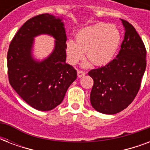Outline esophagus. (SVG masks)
Masks as SVG:
<instances>
[{
    "mask_svg": "<svg viewBox=\"0 0 150 150\" xmlns=\"http://www.w3.org/2000/svg\"><path fill=\"white\" fill-rule=\"evenodd\" d=\"M77 75H78V77L79 78H81L82 76H84L86 75V72L83 71H81V70H78L77 71Z\"/></svg>",
    "mask_w": 150,
    "mask_h": 150,
    "instance_id": "esophagus-1",
    "label": "esophagus"
}]
</instances>
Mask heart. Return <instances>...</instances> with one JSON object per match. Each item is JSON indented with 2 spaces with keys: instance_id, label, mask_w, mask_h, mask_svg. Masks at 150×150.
I'll list each match as a JSON object with an SVG mask.
<instances>
[{
  "instance_id": "heart-1",
  "label": "heart",
  "mask_w": 150,
  "mask_h": 150,
  "mask_svg": "<svg viewBox=\"0 0 150 150\" xmlns=\"http://www.w3.org/2000/svg\"><path fill=\"white\" fill-rule=\"evenodd\" d=\"M121 40L120 30L114 24L97 23L84 28L75 35V43L68 40L66 43L68 62L71 64H77L85 54L93 65H105L114 57Z\"/></svg>"
}]
</instances>
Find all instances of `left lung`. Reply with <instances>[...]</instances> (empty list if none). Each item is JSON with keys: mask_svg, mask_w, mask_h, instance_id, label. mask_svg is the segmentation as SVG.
I'll return each instance as SVG.
<instances>
[{"mask_svg": "<svg viewBox=\"0 0 150 150\" xmlns=\"http://www.w3.org/2000/svg\"><path fill=\"white\" fill-rule=\"evenodd\" d=\"M125 37L116 58L107 65L92 69L93 79L90 102L94 109L105 114H114L128 107L139 90L146 67V50L132 24L121 19Z\"/></svg>", "mask_w": 150, "mask_h": 150, "instance_id": "8db88e82", "label": "left lung"}]
</instances>
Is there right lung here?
<instances>
[{"mask_svg":"<svg viewBox=\"0 0 150 150\" xmlns=\"http://www.w3.org/2000/svg\"><path fill=\"white\" fill-rule=\"evenodd\" d=\"M62 18L50 14L25 22L11 42L7 55L10 85L34 109L47 111L58 106L77 71L66 63L67 36ZM47 34L55 39L51 54L40 62L32 57L34 37Z\"/></svg>","mask_w":150,"mask_h":150,"instance_id":"1","label":"right lung"}]
</instances>
